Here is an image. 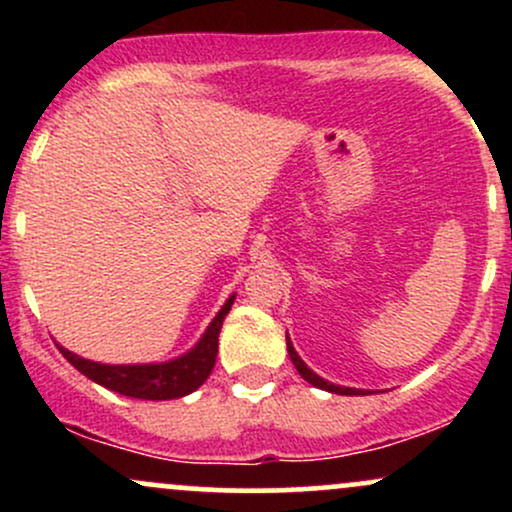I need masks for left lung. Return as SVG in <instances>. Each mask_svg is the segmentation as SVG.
I'll use <instances>...</instances> for the list:
<instances>
[{
  "instance_id": "obj_1",
  "label": "left lung",
  "mask_w": 512,
  "mask_h": 512,
  "mask_svg": "<svg viewBox=\"0 0 512 512\" xmlns=\"http://www.w3.org/2000/svg\"><path fill=\"white\" fill-rule=\"evenodd\" d=\"M286 349H289V356H291L293 366H296L298 373H301V378H303V380H308L310 385L320 387V390L334 392V395H368V392H363V390H356V387H342V385H334V383H327V380H322L320 375L313 373V370H310L308 366H305V363H303V358L296 354V349H293V344H291L289 334H286Z\"/></svg>"
}]
</instances>
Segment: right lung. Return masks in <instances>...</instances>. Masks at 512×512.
<instances>
[{
	"mask_svg": "<svg viewBox=\"0 0 512 512\" xmlns=\"http://www.w3.org/2000/svg\"><path fill=\"white\" fill-rule=\"evenodd\" d=\"M233 301H236V296H231L223 303V308L211 320V325L202 334V339L195 344V349H190L187 354L166 363L108 366V363H96L76 356L60 344H57V349L88 380L108 387L113 392H120V395L134 399H178L195 392L209 378L211 368L216 363V354H219V332L223 317L228 315Z\"/></svg>",
	"mask_w": 512,
	"mask_h": 512,
	"instance_id": "obj_1",
	"label": "right lung"
}]
</instances>
